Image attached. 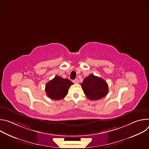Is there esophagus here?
<instances>
[{
    "instance_id": "obj_1",
    "label": "esophagus",
    "mask_w": 149,
    "mask_h": 149,
    "mask_svg": "<svg viewBox=\"0 0 149 149\" xmlns=\"http://www.w3.org/2000/svg\"><path fill=\"white\" fill-rule=\"evenodd\" d=\"M74 82L75 84H78V83L79 82L78 79H74Z\"/></svg>"
}]
</instances>
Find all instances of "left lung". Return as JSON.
I'll return each instance as SVG.
<instances>
[{
    "label": "left lung",
    "mask_w": 149,
    "mask_h": 149,
    "mask_svg": "<svg viewBox=\"0 0 149 149\" xmlns=\"http://www.w3.org/2000/svg\"><path fill=\"white\" fill-rule=\"evenodd\" d=\"M82 88L86 97L91 100H98L107 95L108 84L103 79L90 74L81 84Z\"/></svg>",
    "instance_id": "left-lung-1"
}]
</instances>
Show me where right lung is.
Instances as JSON below:
<instances>
[{"instance_id":"add662e5","label":"right lung","mask_w":149,"mask_h":149,"mask_svg":"<svg viewBox=\"0 0 149 149\" xmlns=\"http://www.w3.org/2000/svg\"><path fill=\"white\" fill-rule=\"evenodd\" d=\"M73 84L68 78L64 79L56 75L46 84L47 95L54 100H62L67 95L69 88Z\"/></svg>"}]
</instances>
